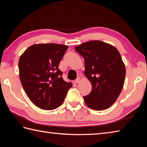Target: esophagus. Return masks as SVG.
Segmentation results:
<instances>
[{
	"label": "esophagus",
	"instance_id": "1",
	"mask_svg": "<svg viewBox=\"0 0 147 147\" xmlns=\"http://www.w3.org/2000/svg\"><path fill=\"white\" fill-rule=\"evenodd\" d=\"M81 82V78L80 77H78L77 79L74 80V83H79Z\"/></svg>",
	"mask_w": 147,
	"mask_h": 147
}]
</instances>
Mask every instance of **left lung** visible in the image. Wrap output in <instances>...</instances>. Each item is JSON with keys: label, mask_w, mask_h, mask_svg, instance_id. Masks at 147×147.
I'll return each mask as SVG.
<instances>
[{"label": "left lung", "mask_w": 147, "mask_h": 147, "mask_svg": "<svg viewBox=\"0 0 147 147\" xmlns=\"http://www.w3.org/2000/svg\"><path fill=\"white\" fill-rule=\"evenodd\" d=\"M85 59L84 71L92 90L83 98L93 110L102 111L114 104L123 88L126 67L114 46L100 40L83 43L75 47Z\"/></svg>", "instance_id": "1"}]
</instances>
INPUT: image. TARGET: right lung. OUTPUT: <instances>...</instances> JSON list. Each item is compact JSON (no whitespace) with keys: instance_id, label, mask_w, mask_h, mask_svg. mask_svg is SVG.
I'll return each mask as SVG.
<instances>
[{"instance_id":"1","label":"right lung","mask_w":147,"mask_h":147,"mask_svg":"<svg viewBox=\"0 0 147 147\" xmlns=\"http://www.w3.org/2000/svg\"><path fill=\"white\" fill-rule=\"evenodd\" d=\"M67 45L38 43L29 47L18 62L21 85L30 100L36 107L53 110L64 102L73 86L62 78L59 69Z\"/></svg>"}]
</instances>
